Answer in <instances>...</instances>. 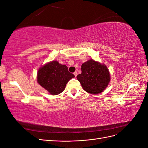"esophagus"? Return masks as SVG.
Instances as JSON below:
<instances>
[{
	"instance_id": "34e87169",
	"label": "esophagus",
	"mask_w": 148,
	"mask_h": 148,
	"mask_svg": "<svg viewBox=\"0 0 148 148\" xmlns=\"http://www.w3.org/2000/svg\"><path fill=\"white\" fill-rule=\"evenodd\" d=\"M73 74H74V75H75V77H76L77 76V75H78V73H77V71H75V72L73 73Z\"/></svg>"
}]
</instances>
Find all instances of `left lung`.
<instances>
[{
  "label": "left lung",
  "mask_w": 148,
  "mask_h": 148,
  "mask_svg": "<svg viewBox=\"0 0 148 148\" xmlns=\"http://www.w3.org/2000/svg\"><path fill=\"white\" fill-rule=\"evenodd\" d=\"M83 89L91 95H98L108 86L110 75L107 66L90 59L82 65V73L77 77Z\"/></svg>",
  "instance_id": "left-lung-1"
}]
</instances>
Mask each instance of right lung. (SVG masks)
<instances>
[{"mask_svg": "<svg viewBox=\"0 0 148 148\" xmlns=\"http://www.w3.org/2000/svg\"><path fill=\"white\" fill-rule=\"evenodd\" d=\"M75 77L68 67L57 60L47 62L38 69L37 82L51 95H59L64 91L66 83Z\"/></svg>", "mask_w": 148, "mask_h": 148, "instance_id": "1", "label": "right lung"}]
</instances>
